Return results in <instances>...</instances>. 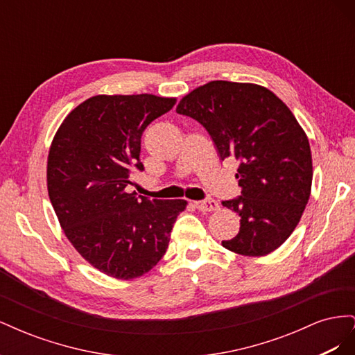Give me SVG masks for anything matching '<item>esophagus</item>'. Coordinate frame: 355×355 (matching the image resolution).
Instances as JSON below:
<instances>
[{
  "label": "esophagus",
  "instance_id": "obj_1",
  "mask_svg": "<svg viewBox=\"0 0 355 355\" xmlns=\"http://www.w3.org/2000/svg\"><path fill=\"white\" fill-rule=\"evenodd\" d=\"M196 207H197L200 211H214V210L219 209V204H218L216 200L206 198V200L196 201Z\"/></svg>",
  "mask_w": 355,
  "mask_h": 355
}]
</instances>
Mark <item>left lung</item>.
Here are the masks:
<instances>
[{
    "label": "left lung",
    "instance_id": "left-lung-1",
    "mask_svg": "<svg viewBox=\"0 0 355 355\" xmlns=\"http://www.w3.org/2000/svg\"><path fill=\"white\" fill-rule=\"evenodd\" d=\"M176 112L206 128L222 161H239L241 194L222 206L237 211L241 225L222 245L244 256L274 252L299 223L313 182L308 137L292 111L261 85L210 81L187 94Z\"/></svg>",
    "mask_w": 355,
    "mask_h": 355
}]
</instances>
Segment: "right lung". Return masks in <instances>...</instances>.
<instances>
[{
    "instance_id": "add662e5",
    "label": "right lung",
    "mask_w": 355,
    "mask_h": 355,
    "mask_svg": "<svg viewBox=\"0 0 355 355\" xmlns=\"http://www.w3.org/2000/svg\"><path fill=\"white\" fill-rule=\"evenodd\" d=\"M176 99L154 94L94 96L78 105L53 139L47 188L63 232L99 271L120 280L141 277L164 256L185 200L128 194L144 171L145 128Z\"/></svg>"
}]
</instances>
